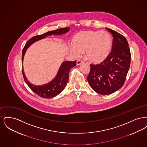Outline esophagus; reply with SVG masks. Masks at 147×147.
<instances>
[{
	"label": "esophagus",
	"mask_w": 147,
	"mask_h": 147,
	"mask_svg": "<svg viewBox=\"0 0 147 147\" xmlns=\"http://www.w3.org/2000/svg\"><path fill=\"white\" fill-rule=\"evenodd\" d=\"M83 62H83V61H81V60H79V61H77V65H80V64H83Z\"/></svg>",
	"instance_id": "esophagus-1"
}]
</instances>
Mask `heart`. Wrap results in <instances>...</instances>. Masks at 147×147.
Here are the masks:
<instances>
[{"label": "heart", "mask_w": 147, "mask_h": 147, "mask_svg": "<svg viewBox=\"0 0 147 147\" xmlns=\"http://www.w3.org/2000/svg\"><path fill=\"white\" fill-rule=\"evenodd\" d=\"M72 45L69 49L74 57H80L82 52H85L90 62L98 64L106 60L111 53L112 36L105 31H83L73 36Z\"/></svg>", "instance_id": "heart-1"}]
</instances>
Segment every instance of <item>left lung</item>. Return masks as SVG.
Returning <instances> with one entry per match:
<instances>
[{"label":"left lung","mask_w":147,"mask_h":147,"mask_svg":"<svg viewBox=\"0 0 147 147\" xmlns=\"http://www.w3.org/2000/svg\"><path fill=\"white\" fill-rule=\"evenodd\" d=\"M113 36L112 51L104 62L90 64L87 78L91 88L106 95L117 91L125 83L131 63V52L126 38L119 32L106 28Z\"/></svg>","instance_id":"1"}]
</instances>
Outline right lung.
I'll return each mask as SVG.
<instances>
[{
  "instance_id": "obj_1",
  "label": "right lung",
  "mask_w": 147,
  "mask_h": 147,
  "mask_svg": "<svg viewBox=\"0 0 147 147\" xmlns=\"http://www.w3.org/2000/svg\"><path fill=\"white\" fill-rule=\"evenodd\" d=\"M70 28H59L53 31H49L46 33L38 36H36L30 38L26 42L22 52V75L25 83L29 88L40 97L43 98H54L59 94L63 91L67 84L69 79V73L71 68L76 65V61H64L61 64L56 77L51 82L47 84L42 85H35L31 84L26 78L23 68V61L25 53L28 47L34 43L38 41L41 39L46 38V37L51 35H61L66 34L69 31Z\"/></svg>"
}]
</instances>
